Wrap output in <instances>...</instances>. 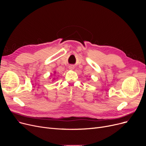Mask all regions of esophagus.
<instances>
[{
    "label": "esophagus",
    "instance_id": "obj_1",
    "mask_svg": "<svg viewBox=\"0 0 146 146\" xmlns=\"http://www.w3.org/2000/svg\"><path fill=\"white\" fill-rule=\"evenodd\" d=\"M69 68H70V69H73V66H70V67H69Z\"/></svg>",
    "mask_w": 146,
    "mask_h": 146
}]
</instances>
